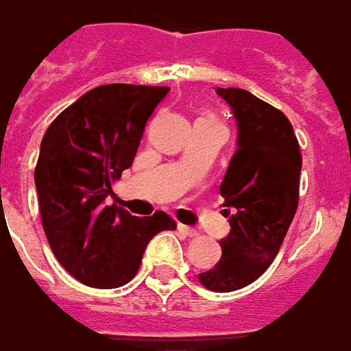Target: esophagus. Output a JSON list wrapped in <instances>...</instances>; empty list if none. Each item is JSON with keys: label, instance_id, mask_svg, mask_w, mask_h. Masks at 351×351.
<instances>
[{"label": "esophagus", "instance_id": "esophagus-1", "mask_svg": "<svg viewBox=\"0 0 351 351\" xmlns=\"http://www.w3.org/2000/svg\"><path fill=\"white\" fill-rule=\"evenodd\" d=\"M178 229L181 231V233H183V235H186V237H197L196 229L189 228V226H181V223H179Z\"/></svg>", "mask_w": 351, "mask_h": 351}]
</instances>
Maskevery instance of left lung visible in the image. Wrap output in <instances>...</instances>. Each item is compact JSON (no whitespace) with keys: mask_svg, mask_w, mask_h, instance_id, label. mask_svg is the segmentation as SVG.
Segmentation results:
<instances>
[{"mask_svg":"<svg viewBox=\"0 0 351 351\" xmlns=\"http://www.w3.org/2000/svg\"><path fill=\"white\" fill-rule=\"evenodd\" d=\"M239 128L220 194L231 231L220 241L222 259L197 276L215 292L239 291L272 265L298 209L302 154L283 112L242 88H216Z\"/></svg>","mask_w":351,"mask_h":351,"instance_id":"1","label":"left lung"}]
</instances>
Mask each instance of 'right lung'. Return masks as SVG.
<instances>
[{
    "instance_id": "obj_1",
    "label": "right lung",
    "mask_w": 351,
    "mask_h": 351,
    "mask_svg": "<svg viewBox=\"0 0 351 351\" xmlns=\"http://www.w3.org/2000/svg\"><path fill=\"white\" fill-rule=\"evenodd\" d=\"M168 86L104 85L64 109L42 138L35 168L42 226L66 272L96 289H116L138 272L147 242L176 229L157 210L138 218L107 205L110 185L133 165L144 128Z\"/></svg>"
}]
</instances>
